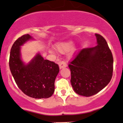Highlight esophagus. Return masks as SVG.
<instances>
[{
    "label": "esophagus",
    "mask_w": 123,
    "mask_h": 123,
    "mask_svg": "<svg viewBox=\"0 0 123 123\" xmlns=\"http://www.w3.org/2000/svg\"><path fill=\"white\" fill-rule=\"evenodd\" d=\"M67 66V63L65 61H61L60 63H59V67H60V69H61L62 68H65Z\"/></svg>",
    "instance_id": "esophagus-1"
}]
</instances>
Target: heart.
Segmentation results:
<instances>
[{
	"mask_svg": "<svg viewBox=\"0 0 123 123\" xmlns=\"http://www.w3.org/2000/svg\"><path fill=\"white\" fill-rule=\"evenodd\" d=\"M73 46V43L72 41H67L64 43H58L55 45V47L57 50L60 52L63 53L69 50Z\"/></svg>",
	"mask_w": 123,
	"mask_h": 123,
	"instance_id": "b5f03b06",
	"label": "heart"
}]
</instances>
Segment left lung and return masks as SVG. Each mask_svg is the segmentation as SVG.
Returning <instances> with one entry per match:
<instances>
[{
    "label": "left lung",
    "instance_id": "obj_1",
    "mask_svg": "<svg viewBox=\"0 0 123 123\" xmlns=\"http://www.w3.org/2000/svg\"><path fill=\"white\" fill-rule=\"evenodd\" d=\"M97 45L82 49L69 63L71 84L74 91L86 97L97 94L112 77L113 59L106 40L95 34Z\"/></svg>",
    "mask_w": 123,
    "mask_h": 123
}]
</instances>
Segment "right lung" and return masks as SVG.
<instances>
[{
  "instance_id": "obj_1",
  "label": "right lung",
  "mask_w": 123,
  "mask_h": 123,
  "mask_svg": "<svg viewBox=\"0 0 123 123\" xmlns=\"http://www.w3.org/2000/svg\"><path fill=\"white\" fill-rule=\"evenodd\" d=\"M32 39L24 35L13 43L10 52L9 66L18 87L25 94L35 99L48 98L53 94L54 82L60 69L54 62L44 60L40 53L25 64L21 59L20 46Z\"/></svg>"
}]
</instances>
